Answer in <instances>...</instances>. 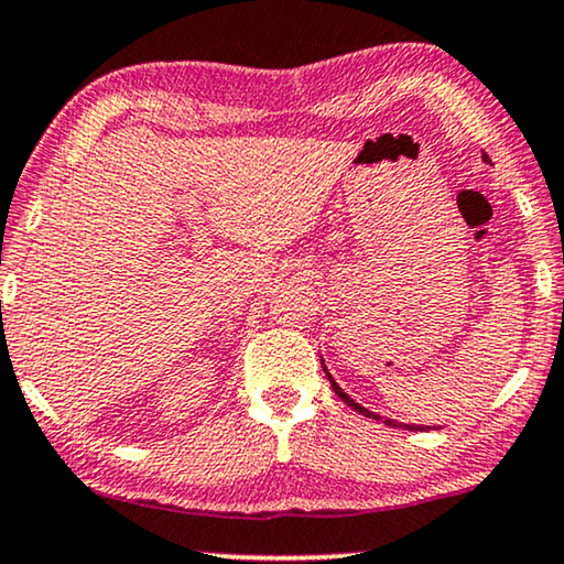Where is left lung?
Returning a JSON list of instances; mask_svg holds the SVG:
<instances>
[{
	"mask_svg": "<svg viewBox=\"0 0 564 564\" xmlns=\"http://www.w3.org/2000/svg\"><path fill=\"white\" fill-rule=\"evenodd\" d=\"M482 161H488V163H490V158H488L486 153H482ZM324 372H327V368H324ZM327 378H329V383H332V391H335V393L339 395V399H343V401L347 403V406L358 411V414L368 416V419H376V422H383V424H388V426H403V430H409V432H422V430H426V426H419V424H401V422H395V419H380L378 414H372V411H368L365 406H360V403H355V401L350 399V395H347V393L343 391V388H339V386L335 383V378H332L329 372H327Z\"/></svg>",
	"mask_w": 564,
	"mask_h": 564,
	"instance_id": "1",
	"label": "left lung"
}]
</instances>
